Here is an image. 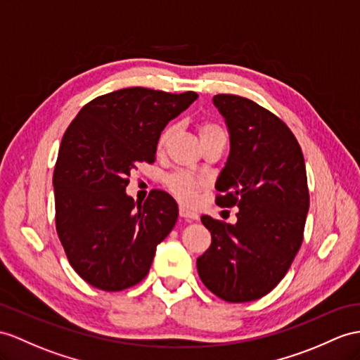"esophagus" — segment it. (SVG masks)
Wrapping results in <instances>:
<instances>
[{
    "label": "esophagus",
    "instance_id": "1",
    "mask_svg": "<svg viewBox=\"0 0 360 360\" xmlns=\"http://www.w3.org/2000/svg\"><path fill=\"white\" fill-rule=\"evenodd\" d=\"M180 215L183 218H186V220L192 221V220H198V214L194 212V210H191L189 207L186 206H180Z\"/></svg>",
    "mask_w": 360,
    "mask_h": 360
}]
</instances>
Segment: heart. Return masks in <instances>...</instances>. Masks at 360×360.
<instances>
[{
  "label": "heart",
  "instance_id": "heart-1",
  "mask_svg": "<svg viewBox=\"0 0 360 360\" xmlns=\"http://www.w3.org/2000/svg\"><path fill=\"white\" fill-rule=\"evenodd\" d=\"M198 133H200V140L203 142V140L212 137V136H217V134H224L223 129L218 127L217 124H212V122H205V124H201L200 128H198ZM174 134V127H168L165 128L160 136H159V140H157V151L162 153L166 145H168V142L171 140ZM201 185V180H198L197 177H194V175L191 174H186V172H177L174 174L169 177L168 180V186L169 189L174 192L175 195H177L180 200L183 201H192L195 198L197 192L200 191Z\"/></svg>",
  "mask_w": 360,
  "mask_h": 360
}]
</instances>
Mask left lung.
I'll list each match as a JSON object with an SVG mask.
<instances>
[{
    "label": "left lung",
    "mask_w": 360,
    "mask_h": 360,
    "mask_svg": "<svg viewBox=\"0 0 360 360\" xmlns=\"http://www.w3.org/2000/svg\"><path fill=\"white\" fill-rule=\"evenodd\" d=\"M231 150L215 189L217 205L236 206L235 224L201 217L212 235L198 276L227 302L259 300L279 284L301 248L309 188L301 146L283 120L235 94L212 99Z\"/></svg>",
    "instance_id": "1"
}]
</instances>
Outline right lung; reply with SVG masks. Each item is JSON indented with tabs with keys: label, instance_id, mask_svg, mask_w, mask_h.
<instances>
[{
	"label": "right lung",
	"instance_id": "add662e5",
	"mask_svg": "<svg viewBox=\"0 0 360 360\" xmlns=\"http://www.w3.org/2000/svg\"><path fill=\"white\" fill-rule=\"evenodd\" d=\"M197 98L117 90L86 103L67 128L53 174L56 231L70 264L93 287L119 292L142 281L177 223L168 192L134 203L125 189L139 163L154 162L163 128Z\"/></svg>",
	"mask_w": 360,
	"mask_h": 360
}]
</instances>
